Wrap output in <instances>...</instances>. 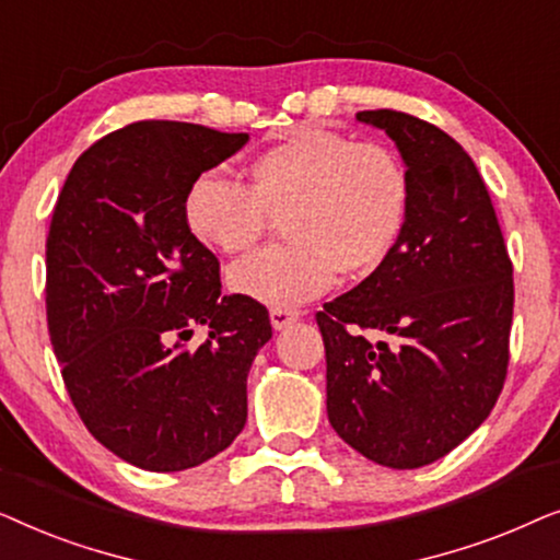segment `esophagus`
Listing matches in <instances>:
<instances>
[{
	"label": "esophagus",
	"mask_w": 560,
	"mask_h": 560,
	"mask_svg": "<svg viewBox=\"0 0 560 560\" xmlns=\"http://www.w3.org/2000/svg\"><path fill=\"white\" fill-rule=\"evenodd\" d=\"M298 318H301V311L298 308H270V324L275 331H282V328L295 324Z\"/></svg>",
	"instance_id": "esophagus-1"
}]
</instances>
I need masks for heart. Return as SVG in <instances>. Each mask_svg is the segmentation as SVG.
Segmentation results:
<instances>
[{"mask_svg":"<svg viewBox=\"0 0 560 560\" xmlns=\"http://www.w3.org/2000/svg\"><path fill=\"white\" fill-rule=\"evenodd\" d=\"M247 186L198 173L183 196L186 229L224 255L255 249L285 219L290 244L234 265L229 285L249 301L288 308L334 285L377 272L410 213L408 167L387 144L295 127L247 163Z\"/></svg>","mask_w":560,"mask_h":560,"instance_id":"b5f03b06","label":"heart"}]
</instances>
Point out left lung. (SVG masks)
<instances>
[{
    "label": "left lung",
    "instance_id": "8db88e82",
    "mask_svg": "<svg viewBox=\"0 0 560 560\" xmlns=\"http://www.w3.org/2000/svg\"><path fill=\"white\" fill-rule=\"evenodd\" d=\"M357 119L395 142L412 196L387 262L316 316L328 423L370 462L418 469L469 439L502 393L512 262L485 180L454 137L393 109Z\"/></svg>",
    "mask_w": 560,
    "mask_h": 560
}]
</instances>
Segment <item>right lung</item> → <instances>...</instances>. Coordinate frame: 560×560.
<instances>
[{
    "mask_svg": "<svg viewBox=\"0 0 560 560\" xmlns=\"http://www.w3.org/2000/svg\"><path fill=\"white\" fill-rule=\"evenodd\" d=\"M249 142L188 121H137L75 160L45 242V311L91 435L144 471H183L247 423V374L272 339L265 305L221 295L219 259L183 196ZM196 325L210 339L185 343Z\"/></svg>",
    "mask_w": 560,
    "mask_h": 560,
    "instance_id": "1",
    "label": "right lung"
}]
</instances>
